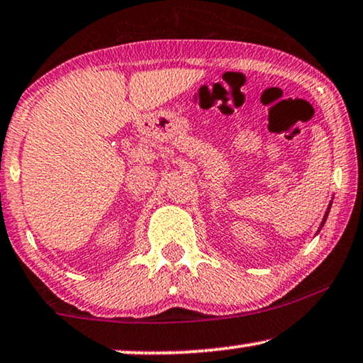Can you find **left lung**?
<instances>
[{
  "label": "left lung",
  "instance_id": "1",
  "mask_svg": "<svg viewBox=\"0 0 363 363\" xmlns=\"http://www.w3.org/2000/svg\"><path fill=\"white\" fill-rule=\"evenodd\" d=\"M330 206H332V201H330V204H328V207H327V211H325V216H323V219H322V222H320V227H318V230H317V234L318 232H320V229L323 227V224H325V220H327V216H328V212H330ZM315 234V235H317Z\"/></svg>",
  "mask_w": 363,
  "mask_h": 363
}]
</instances>
